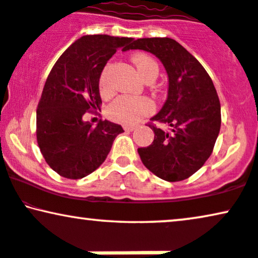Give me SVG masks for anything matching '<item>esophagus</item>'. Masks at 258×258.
<instances>
[{
    "label": "esophagus",
    "mask_w": 258,
    "mask_h": 258,
    "mask_svg": "<svg viewBox=\"0 0 258 258\" xmlns=\"http://www.w3.org/2000/svg\"><path fill=\"white\" fill-rule=\"evenodd\" d=\"M137 128V124H123V129L125 130V132H133V130H135Z\"/></svg>",
    "instance_id": "obj_1"
}]
</instances>
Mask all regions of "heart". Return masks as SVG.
<instances>
[{
	"mask_svg": "<svg viewBox=\"0 0 258 258\" xmlns=\"http://www.w3.org/2000/svg\"><path fill=\"white\" fill-rule=\"evenodd\" d=\"M133 61L136 65L137 71L145 80L153 75L158 76L159 66L152 56L139 53L133 56ZM108 70L109 66H106L99 77V91L103 96H108L111 93V88L108 80ZM153 103L145 97L121 96L108 106L106 113L113 121L132 123L148 115L153 111Z\"/></svg>",
	"mask_w": 258,
	"mask_h": 258,
	"instance_id": "heart-1",
	"label": "heart"
}]
</instances>
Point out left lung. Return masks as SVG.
I'll use <instances>...</instances> for the list:
<instances>
[{"mask_svg":"<svg viewBox=\"0 0 258 258\" xmlns=\"http://www.w3.org/2000/svg\"><path fill=\"white\" fill-rule=\"evenodd\" d=\"M128 49H142L159 58L168 76V95L152 121L167 123L170 133L149 124L154 141L139 148L143 165L166 181H181L203 167L220 130V103L203 65L170 38L137 39Z\"/></svg>","mask_w":258,"mask_h":258,"instance_id":"1","label":"left lung"}]
</instances>
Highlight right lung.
Here are the masks:
<instances>
[{"mask_svg":"<svg viewBox=\"0 0 258 258\" xmlns=\"http://www.w3.org/2000/svg\"><path fill=\"white\" fill-rule=\"evenodd\" d=\"M132 38L105 34L76 40L54 63L36 110V140L51 168L68 179H82L105 161L119 124L85 122L86 111L99 109V77L117 48L126 51Z\"/></svg>","mask_w":258,"mask_h":258,"instance_id":"right-lung-1","label":"right lung"}]
</instances>
